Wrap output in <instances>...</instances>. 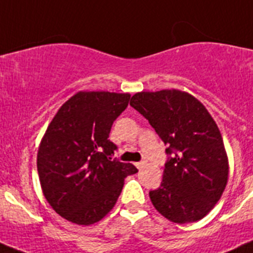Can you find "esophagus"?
<instances>
[{
  "label": "esophagus",
  "mask_w": 253,
  "mask_h": 253,
  "mask_svg": "<svg viewBox=\"0 0 253 253\" xmlns=\"http://www.w3.org/2000/svg\"><path fill=\"white\" fill-rule=\"evenodd\" d=\"M145 165H146V163L145 161H141V163H136V166H137V169H143L145 168Z\"/></svg>",
  "instance_id": "esophagus-1"
}]
</instances>
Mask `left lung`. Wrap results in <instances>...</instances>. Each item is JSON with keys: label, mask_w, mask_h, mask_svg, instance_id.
Masks as SVG:
<instances>
[{"label": "left lung", "mask_w": 253, "mask_h": 253, "mask_svg": "<svg viewBox=\"0 0 253 253\" xmlns=\"http://www.w3.org/2000/svg\"><path fill=\"white\" fill-rule=\"evenodd\" d=\"M146 118L171 155L152 206L177 224L206 217L228 180V158L217 124L195 97L179 89L140 92L129 102Z\"/></svg>", "instance_id": "obj_1"}]
</instances>
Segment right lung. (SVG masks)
<instances>
[{
	"mask_svg": "<svg viewBox=\"0 0 253 253\" xmlns=\"http://www.w3.org/2000/svg\"><path fill=\"white\" fill-rule=\"evenodd\" d=\"M131 94L78 92L59 108L38 151V172L47 203L59 215L89 226L115 207L132 164L112 160L108 140Z\"/></svg>",
	"mask_w": 253,
	"mask_h": 253,
	"instance_id": "obj_1",
	"label": "right lung"
}]
</instances>
